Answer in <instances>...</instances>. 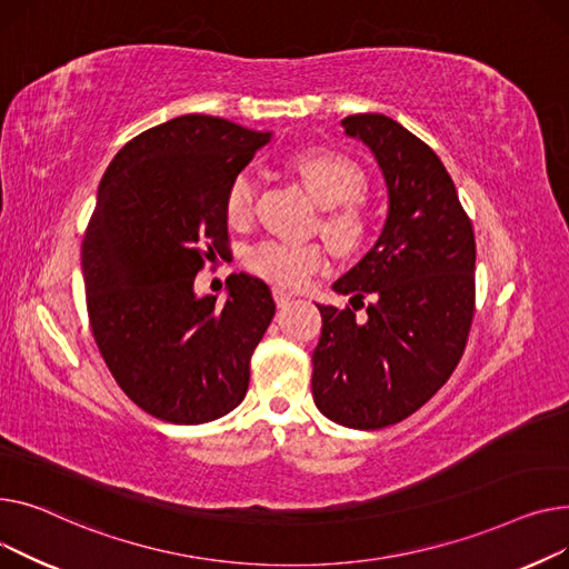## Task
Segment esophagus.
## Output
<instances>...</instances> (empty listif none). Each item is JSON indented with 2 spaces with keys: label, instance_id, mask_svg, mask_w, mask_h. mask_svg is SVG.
<instances>
[{
  "label": "esophagus",
  "instance_id": "34e87169",
  "mask_svg": "<svg viewBox=\"0 0 569 569\" xmlns=\"http://www.w3.org/2000/svg\"><path fill=\"white\" fill-rule=\"evenodd\" d=\"M273 298H276L278 308H284V306H289L291 300H293V293L287 291V289H282V287H276V289H273Z\"/></svg>",
  "mask_w": 569,
  "mask_h": 569
}]
</instances>
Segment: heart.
Instances as JSON below:
<instances>
[{"label":"heart","mask_w":569,"mask_h":569,"mask_svg":"<svg viewBox=\"0 0 569 569\" xmlns=\"http://www.w3.org/2000/svg\"><path fill=\"white\" fill-rule=\"evenodd\" d=\"M289 170L306 186L315 202L326 209L321 229L340 250H353L367 233V218L358 204L365 192L360 167L336 151H303L289 160ZM254 209V181L241 172L224 197V216L231 224H246ZM248 269L282 287H306L328 266V252L319 243L261 241L248 257Z\"/></svg>","instance_id":"heart-1"}]
</instances>
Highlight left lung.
<instances>
[{"instance_id":"1","label":"left lung","mask_w":569,"mask_h":569,"mask_svg":"<svg viewBox=\"0 0 569 569\" xmlns=\"http://www.w3.org/2000/svg\"><path fill=\"white\" fill-rule=\"evenodd\" d=\"M342 128L372 151L388 216L370 252L332 284L353 309L371 300L363 319L317 306L312 397L332 422L379 429L409 418L455 372L476 310V237L441 158L413 132L377 112L345 117Z\"/></svg>"}]
</instances>
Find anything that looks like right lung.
Masks as SVG:
<instances>
[{
  "mask_svg": "<svg viewBox=\"0 0 569 569\" xmlns=\"http://www.w3.org/2000/svg\"><path fill=\"white\" fill-rule=\"evenodd\" d=\"M271 138L183 114L132 138L100 179L82 241L91 332L121 390L164 422L222 418L248 392L271 289L231 273L218 303L194 276L227 248V190Z\"/></svg>",
  "mask_w": 569,
  "mask_h": 569,
  "instance_id": "1",
  "label": "right lung"
}]
</instances>
